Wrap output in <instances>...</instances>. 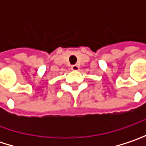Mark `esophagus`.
I'll list each match as a JSON object with an SVG mask.
<instances>
[{
	"mask_svg": "<svg viewBox=\"0 0 146 146\" xmlns=\"http://www.w3.org/2000/svg\"><path fill=\"white\" fill-rule=\"evenodd\" d=\"M71 68H72V70H73V71H78V70L79 69V67H78V65L74 64V65H72Z\"/></svg>",
	"mask_w": 146,
	"mask_h": 146,
	"instance_id": "obj_1",
	"label": "esophagus"
}]
</instances>
